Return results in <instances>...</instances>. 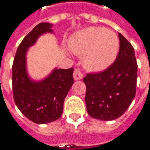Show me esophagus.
<instances>
[{"label": "esophagus", "instance_id": "esophagus-1", "mask_svg": "<svg viewBox=\"0 0 150 150\" xmlns=\"http://www.w3.org/2000/svg\"><path fill=\"white\" fill-rule=\"evenodd\" d=\"M82 77H83V74L81 73L80 69L76 68V69H74V72H73V78L75 80H81Z\"/></svg>", "mask_w": 150, "mask_h": 150}]
</instances>
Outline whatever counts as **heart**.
<instances>
[{"label": "heart", "mask_w": 150, "mask_h": 150, "mask_svg": "<svg viewBox=\"0 0 150 150\" xmlns=\"http://www.w3.org/2000/svg\"><path fill=\"white\" fill-rule=\"evenodd\" d=\"M119 46L116 34L99 27L81 30L69 42L71 50L81 55L84 67L93 72H100L111 66L117 59Z\"/></svg>", "instance_id": "1"}]
</instances>
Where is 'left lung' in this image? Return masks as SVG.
I'll list each match as a JSON object with an SVG mask.
<instances>
[{
    "label": "left lung",
    "instance_id": "1",
    "mask_svg": "<svg viewBox=\"0 0 150 150\" xmlns=\"http://www.w3.org/2000/svg\"><path fill=\"white\" fill-rule=\"evenodd\" d=\"M118 37L120 48L112 64L100 73H87L83 78L87 112L96 119L119 117L136 96L137 63L134 48L122 34Z\"/></svg>",
    "mask_w": 150,
    "mask_h": 150
}]
</instances>
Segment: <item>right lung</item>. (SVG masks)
Listing matches in <instances>:
<instances>
[{
    "label": "right lung",
    "mask_w": 150,
    "mask_h": 150,
    "mask_svg": "<svg viewBox=\"0 0 150 150\" xmlns=\"http://www.w3.org/2000/svg\"><path fill=\"white\" fill-rule=\"evenodd\" d=\"M51 24L41 23L23 38L18 45L12 66V87L14 103L30 121L44 124L59 119L64 101L73 84V69H54L40 82L31 81L26 72V52L38 38L52 32Z\"/></svg>",
    "instance_id": "add662e5"
}]
</instances>
